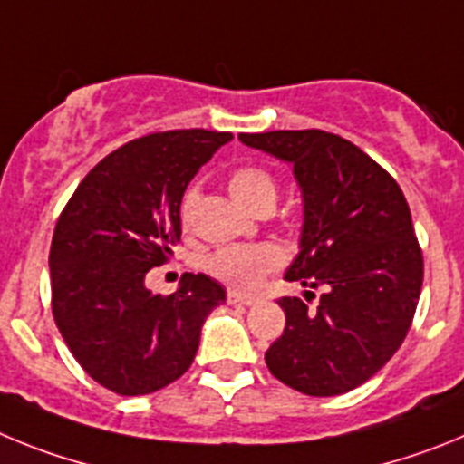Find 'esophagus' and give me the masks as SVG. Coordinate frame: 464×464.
<instances>
[{"instance_id":"obj_1","label":"esophagus","mask_w":464,"mask_h":464,"mask_svg":"<svg viewBox=\"0 0 464 464\" xmlns=\"http://www.w3.org/2000/svg\"><path fill=\"white\" fill-rule=\"evenodd\" d=\"M227 302H229V304H244V306L257 304V299H256V297H248V295H241V293H237V290H229V293H227Z\"/></svg>"}]
</instances>
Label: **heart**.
I'll list each match as a JSON object with an SVG mask.
<instances>
[{
	"mask_svg": "<svg viewBox=\"0 0 464 464\" xmlns=\"http://www.w3.org/2000/svg\"><path fill=\"white\" fill-rule=\"evenodd\" d=\"M227 186L232 197L248 211L257 213L260 208L274 207V202H276V183L260 167H237L229 174ZM197 199H199L197 186L188 188L181 197L179 211H181V223L186 229L192 225ZM202 265L220 283L248 293V290H256L269 274L281 269L283 253L274 246H225V248L208 253Z\"/></svg>",
	"mask_w": 464,
	"mask_h": 464,
	"instance_id": "b5f03b06",
	"label": "heart"
}]
</instances>
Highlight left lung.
I'll return each mask as SVG.
<instances>
[{"label": "left lung", "instance_id": "obj_1", "mask_svg": "<svg viewBox=\"0 0 464 464\" xmlns=\"http://www.w3.org/2000/svg\"><path fill=\"white\" fill-rule=\"evenodd\" d=\"M246 146L293 162L304 197L299 256L285 278L323 288L318 304L281 297L285 330L265 362L281 383L332 397L370 381L411 327L423 251L404 192L355 143L323 130L239 134Z\"/></svg>", "mask_w": 464, "mask_h": 464}]
</instances>
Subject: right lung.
I'll list each match as a JSON object with an SVG mask.
<instances>
[{"instance_id": "1", "label": "right lung", "mask_w": 464, "mask_h": 464, "mask_svg": "<svg viewBox=\"0 0 464 464\" xmlns=\"http://www.w3.org/2000/svg\"><path fill=\"white\" fill-rule=\"evenodd\" d=\"M232 132L167 130L127 141L88 171L51 244L55 325L90 379L134 397L183 376L225 288L183 274L171 295L146 290L149 269L181 241V197Z\"/></svg>"}]
</instances>
